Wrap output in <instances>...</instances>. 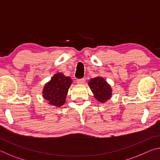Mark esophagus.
Masks as SVG:
<instances>
[{"mask_svg": "<svg viewBox=\"0 0 160 160\" xmlns=\"http://www.w3.org/2000/svg\"><path fill=\"white\" fill-rule=\"evenodd\" d=\"M76 82L78 84H84L85 82V80L84 78H82V79H78L76 80Z\"/></svg>", "mask_w": 160, "mask_h": 160, "instance_id": "34e87169", "label": "esophagus"}]
</instances>
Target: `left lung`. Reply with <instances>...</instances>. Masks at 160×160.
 <instances>
[{
    "label": "left lung",
    "mask_w": 160,
    "mask_h": 160,
    "mask_svg": "<svg viewBox=\"0 0 160 160\" xmlns=\"http://www.w3.org/2000/svg\"><path fill=\"white\" fill-rule=\"evenodd\" d=\"M88 85L94 94V98L99 102H106L112 97V88L103 78H92Z\"/></svg>",
    "instance_id": "1"
}]
</instances>
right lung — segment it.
<instances>
[{"instance_id": "obj_1", "label": "right lung", "mask_w": 160, "mask_h": 160, "mask_svg": "<svg viewBox=\"0 0 160 160\" xmlns=\"http://www.w3.org/2000/svg\"><path fill=\"white\" fill-rule=\"evenodd\" d=\"M70 77L58 72L46 84L43 90V97L53 106L60 107L66 102L68 91L72 83Z\"/></svg>"}]
</instances>
